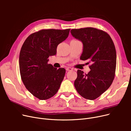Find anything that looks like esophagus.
Masks as SVG:
<instances>
[{"label":"esophagus","mask_w":131,"mask_h":131,"mask_svg":"<svg viewBox=\"0 0 131 131\" xmlns=\"http://www.w3.org/2000/svg\"><path fill=\"white\" fill-rule=\"evenodd\" d=\"M73 69H72V68H71V67H67L66 68V70L67 71H72Z\"/></svg>","instance_id":"esophagus-1"}]
</instances>
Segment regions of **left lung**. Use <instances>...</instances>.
Returning <instances> with one entry per match:
<instances>
[{
  "instance_id": "1",
  "label": "left lung",
  "mask_w": 131,
  "mask_h": 131,
  "mask_svg": "<svg viewBox=\"0 0 131 131\" xmlns=\"http://www.w3.org/2000/svg\"><path fill=\"white\" fill-rule=\"evenodd\" d=\"M71 33L83 43L80 59L91 63L87 74L78 70L75 88L83 98L95 99L110 87L114 79L116 52L114 42L108 33L93 27L72 29Z\"/></svg>"
}]
</instances>
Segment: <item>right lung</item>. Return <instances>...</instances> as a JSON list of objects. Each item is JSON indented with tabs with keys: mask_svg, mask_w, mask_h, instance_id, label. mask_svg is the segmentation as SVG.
<instances>
[{
	"mask_svg": "<svg viewBox=\"0 0 131 131\" xmlns=\"http://www.w3.org/2000/svg\"><path fill=\"white\" fill-rule=\"evenodd\" d=\"M70 29L41 30L26 38L19 57L20 77L26 88L40 100L51 98L58 91L66 72L48 63L56 54L58 45L66 39Z\"/></svg>",
	"mask_w": 131,
	"mask_h": 131,
	"instance_id": "right-lung-1",
	"label": "right lung"
}]
</instances>
